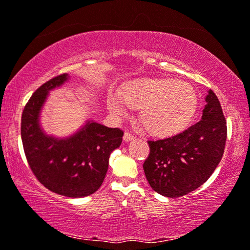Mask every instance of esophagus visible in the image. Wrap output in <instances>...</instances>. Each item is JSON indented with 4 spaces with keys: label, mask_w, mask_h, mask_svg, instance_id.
I'll return each mask as SVG.
<instances>
[{
    "label": "esophagus",
    "mask_w": 250,
    "mask_h": 250,
    "mask_svg": "<svg viewBox=\"0 0 250 250\" xmlns=\"http://www.w3.org/2000/svg\"><path fill=\"white\" fill-rule=\"evenodd\" d=\"M133 139H134V136H132L131 133L125 132V134H124V141L128 142V141H131V140H133Z\"/></svg>",
    "instance_id": "esophagus-1"
}]
</instances>
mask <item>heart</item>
I'll return each mask as SVG.
<instances>
[{"label": "heart", "mask_w": 250, "mask_h": 250, "mask_svg": "<svg viewBox=\"0 0 250 250\" xmlns=\"http://www.w3.org/2000/svg\"><path fill=\"white\" fill-rule=\"evenodd\" d=\"M122 100L111 94L108 109L114 117L126 114L125 105L141 110L140 121L154 136H170L185 129L198 105L196 91L188 83L172 79H142L122 91Z\"/></svg>", "instance_id": "heart-1"}]
</instances>
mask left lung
<instances>
[{"mask_svg":"<svg viewBox=\"0 0 250 250\" xmlns=\"http://www.w3.org/2000/svg\"><path fill=\"white\" fill-rule=\"evenodd\" d=\"M200 121L175 136L149 140V157L144 164L146 180L154 191L178 198L208 180L223 158L227 124L212 90L206 96Z\"/></svg>","mask_w":250,"mask_h":250,"instance_id":"obj_1","label":"left lung"}]
</instances>
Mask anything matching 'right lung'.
<instances>
[{"mask_svg": "<svg viewBox=\"0 0 250 250\" xmlns=\"http://www.w3.org/2000/svg\"><path fill=\"white\" fill-rule=\"evenodd\" d=\"M69 75L60 74L40 86L27 101L21 119V137L26 160L37 179L51 191L70 198L92 195L101 187L109 158L120 146L124 131L94 121L64 139L47 136L40 126V112L50 90Z\"/></svg>", "mask_w": 250, "mask_h": 250, "instance_id": "obj_1", "label": "right lung"}]
</instances>
